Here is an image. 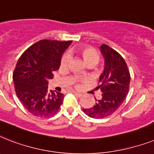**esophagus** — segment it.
I'll return each instance as SVG.
<instances>
[{
  "mask_svg": "<svg viewBox=\"0 0 154 154\" xmlns=\"http://www.w3.org/2000/svg\"><path fill=\"white\" fill-rule=\"evenodd\" d=\"M73 93H74V94L75 95V96L79 97V98H80V97H82V95H83V94H80V93H78V92H75V91H74Z\"/></svg>",
  "mask_w": 154,
  "mask_h": 154,
  "instance_id": "obj_1",
  "label": "esophagus"
}]
</instances>
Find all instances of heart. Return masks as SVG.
Returning a JSON list of instances; mask_svg holds the SVG:
<instances>
[{
	"instance_id": "1",
	"label": "heart",
	"mask_w": 154,
	"mask_h": 154,
	"mask_svg": "<svg viewBox=\"0 0 154 154\" xmlns=\"http://www.w3.org/2000/svg\"><path fill=\"white\" fill-rule=\"evenodd\" d=\"M75 52L78 54L79 56H80L83 59V62L85 63V64L87 65L88 63H92L94 64H97L99 61V56H98V52L94 50L93 48L87 46L81 47L79 48L76 49ZM69 58L67 56H63L61 59L60 61V64L62 67H66L68 63Z\"/></svg>"
}]
</instances>
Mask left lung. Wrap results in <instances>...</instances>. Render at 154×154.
Segmentation results:
<instances>
[{
    "label": "left lung",
    "mask_w": 154,
    "mask_h": 154,
    "mask_svg": "<svg viewBox=\"0 0 154 154\" xmlns=\"http://www.w3.org/2000/svg\"><path fill=\"white\" fill-rule=\"evenodd\" d=\"M104 58V70L99 77L102 97L95 105L83 112L93 119H103L116 111L123 103L130 87V75L127 64L119 53L106 44L100 47Z\"/></svg>",
    "instance_id": "obj_1"
}]
</instances>
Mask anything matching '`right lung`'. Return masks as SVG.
<instances>
[{"label": "right lung", "mask_w": 154, "mask_h": 154, "mask_svg": "<svg viewBox=\"0 0 154 154\" xmlns=\"http://www.w3.org/2000/svg\"><path fill=\"white\" fill-rule=\"evenodd\" d=\"M70 41L43 40L28 48L17 61L13 75L17 97L31 114L46 118L56 114L63 94L48 90V80L59 69Z\"/></svg>", "instance_id": "right-lung-1"}]
</instances>
